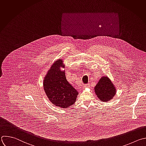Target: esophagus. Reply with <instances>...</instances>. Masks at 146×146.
<instances>
[{"label":"esophagus","instance_id":"esophagus-1","mask_svg":"<svg viewBox=\"0 0 146 146\" xmlns=\"http://www.w3.org/2000/svg\"><path fill=\"white\" fill-rule=\"evenodd\" d=\"M89 84H85V85H84V86H83V88H88V87H89Z\"/></svg>","mask_w":146,"mask_h":146}]
</instances>
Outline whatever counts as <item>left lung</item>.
<instances>
[{"label": "left lung", "instance_id": "left-lung-1", "mask_svg": "<svg viewBox=\"0 0 146 146\" xmlns=\"http://www.w3.org/2000/svg\"><path fill=\"white\" fill-rule=\"evenodd\" d=\"M94 92L102 102L107 103L112 100L116 93V88L108 76H103L94 86Z\"/></svg>", "mask_w": 146, "mask_h": 146}]
</instances>
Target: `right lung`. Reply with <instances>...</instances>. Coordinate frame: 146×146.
<instances>
[{"mask_svg":"<svg viewBox=\"0 0 146 146\" xmlns=\"http://www.w3.org/2000/svg\"><path fill=\"white\" fill-rule=\"evenodd\" d=\"M62 59L57 60L43 78V89L49 101L54 106L66 108L76 102L78 91L68 82L65 76Z\"/></svg>","mask_w":146,"mask_h":146,"instance_id":"right-lung-1","label":"right lung"}]
</instances>
